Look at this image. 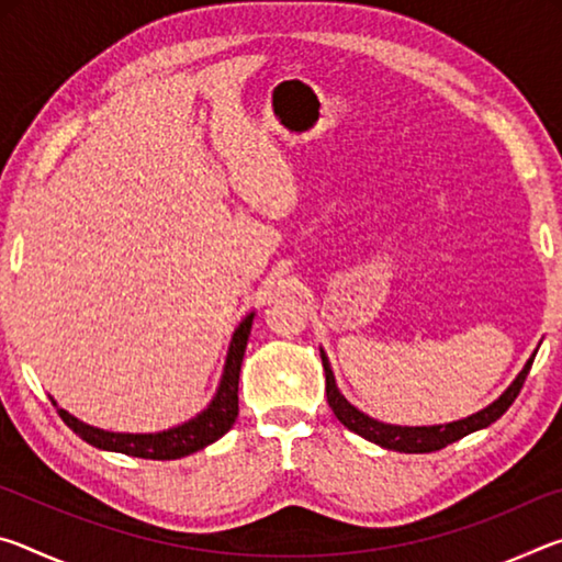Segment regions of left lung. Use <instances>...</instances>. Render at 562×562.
I'll list each match as a JSON object with an SVG mask.
<instances>
[{
    "label": "left lung",
    "instance_id": "1",
    "mask_svg": "<svg viewBox=\"0 0 562 562\" xmlns=\"http://www.w3.org/2000/svg\"><path fill=\"white\" fill-rule=\"evenodd\" d=\"M532 359H536V355L528 359V364L522 367V372L516 376V382H513L506 392L501 394V398H496V402L483 408V412H479V414L461 418V422L446 424V426H392V424H382L372 416L361 414L359 408L351 406L347 398L339 394V389L335 384V374H331L329 361L325 357V351H322V367H325V376H327V402L339 422L345 424L349 431L364 436V439L384 446V449L404 451V453L439 451V449H443V446L463 439V436H469L479 429H486V426H491L496 418L506 414L508 406L516 402V396L520 394L522 384H526V376L532 367Z\"/></svg>",
    "mask_w": 562,
    "mask_h": 562
}]
</instances>
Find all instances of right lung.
Wrapping results in <instances>:
<instances>
[{
  "label": "right lung",
  "mask_w": 562,
  "mask_h": 562,
  "mask_svg": "<svg viewBox=\"0 0 562 562\" xmlns=\"http://www.w3.org/2000/svg\"><path fill=\"white\" fill-rule=\"evenodd\" d=\"M252 317L255 315H247L240 322V327L235 329L231 351H227V359H225V372L221 379V386H217V394L211 402V406H207L203 414L190 418L188 424H180L176 429H168L160 434H113V431L93 429V426L79 422V418H74L69 412H64V408H56V412H59L64 424L69 426L76 436H81L83 441L103 451H119L126 456H136V459H150V461H173V459H183V456L201 451L205 446H211L213 441H217L221 436L231 431V426L237 418V382H240V367H243L247 337H250V329H252Z\"/></svg>",
  "instance_id": "1"
}]
</instances>
